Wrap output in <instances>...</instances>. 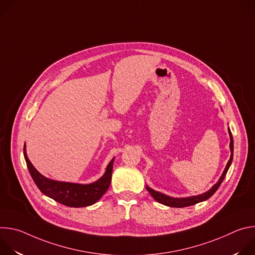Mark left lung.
<instances>
[{"label":"left lung","mask_w":255,"mask_h":255,"mask_svg":"<svg viewBox=\"0 0 255 255\" xmlns=\"http://www.w3.org/2000/svg\"><path fill=\"white\" fill-rule=\"evenodd\" d=\"M229 135H230V149H231V156H230V159L224 169V172L223 174L221 175L220 179L218 180V183L216 185H214L212 187V189L210 191H208L207 193L205 194H202L200 196H195V197H190V198H185V199H174V198H170V197H167L161 193H158V192H155L151 189H149L148 187H146L147 191L150 193V195L154 198L155 201H157L158 203L160 204H163L165 206H168V207H173V208H184V207H189V206H193L195 204H198L200 202H203V201H206L208 200L209 198H211L215 193L216 191L219 189V187L221 186L222 181L231 165V162H232V159H233V137H232V133L229 129Z\"/></svg>","instance_id":"1"}]
</instances>
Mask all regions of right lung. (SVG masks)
Masks as SVG:
<instances>
[{
    "label": "right lung",
    "mask_w": 255,
    "mask_h": 255,
    "mask_svg": "<svg viewBox=\"0 0 255 255\" xmlns=\"http://www.w3.org/2000/svg\"><path fill=\"white\" fill-rule=\"evenodd\" d=\"M24 157L34 183L38 187L41 193L67 207L80 208L95 204L107 192L111 184L114 158L109 163L105 174L99 180L90 185H80L62 183V181L52 180L41 175L28 159L25 152V145Z\"/></svg>",
    "instance_id": "add662e5"
}]
</instances>
